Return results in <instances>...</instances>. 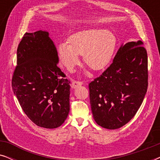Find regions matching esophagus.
<instances>
[{"mask_svg":"<svg viewBox=\"0 0 160 160\" xmlns=\"http://www.w3.org/2000/svg\"><path fill=\"white\" fill-rule=\"evenodd\" d=\"M83 82H78V81H73L71 84V87L73 89H75L76 87L80 86V85H82Z\"/></svg>","mask_w":160,"mask_h":160,"instance_id":"34e87169","label":"esophagus"}]
</instances>
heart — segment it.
<instances>
[{"instance_id": "b5f03b06", "label": "heart", "mask_w": 160, "mask_h": 160, "mask_svg": "<svg viewBox=\"0 0 160 160\" xmlns=\"http://www.w3.org/2000/svg\"><path fill=\"white\" fill-rule=\"evenodd\" d=\"M117 39L108 30L89 29L73 33L68 43L61 42L58 46L59 56L68 69L73 68L79 62V55L91 69L98 71L110 62L114 54Z\"/></svg>"}]
</instances>
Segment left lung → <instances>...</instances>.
Masks as SVG:
<instances>
[{
	"label": "left lung",
	"mask_w": 160,
	"mask_h": 160,
	"mask_svg": "<svg viewBox=\"0 0 160 160\" xmlns=\"http://www.w3.org/2000/svg\"><path fill=\"white\" fill-rule=\"evenodd\" d=\"M143 44L141 41L122 44L110 66L89 83L93 118L102 128H122L143 102L148 87V58Z\"/></svg>",
	"instance_id": "obj_1"
}]
</instances>
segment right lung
<instances>
[{
  "instance_id": "add662e5",
  "label": "right lung",
  "mask_w": 160,
  "mask_h": 160,
  "mask_svg": "<svg viewBox=\"0 0 160 160\" xmlns=\"http://www.w3.org/2000/svg\"><path fill=\"white\" fill-rule=\"evenodd\" d=\"M58 62L49 32H25L17 48L12 89L25 114L41 128L62 125L70 111V82Z\"/></svg>"
}]
</instances>
